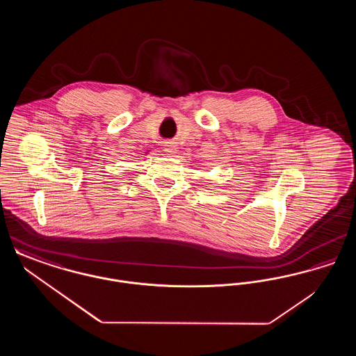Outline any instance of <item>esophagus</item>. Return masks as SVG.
<instances>
[{"mask_svg": "<svg viewBox=\"0 0 356 356\" xmlns=\"http://www.w3.org/2000/svg\"><path fill=\"white\" fill-rule=\"evenodd\" d=\"M164 151L167 152V154H170V156H173L175 153L177 152V145H176V143H167L165 144V148H164Z\"/></svg>", "mask_w": 356, "mask_h": 356, "instance_id": "34e87169", "label": "esophagus"}]
</instances>
